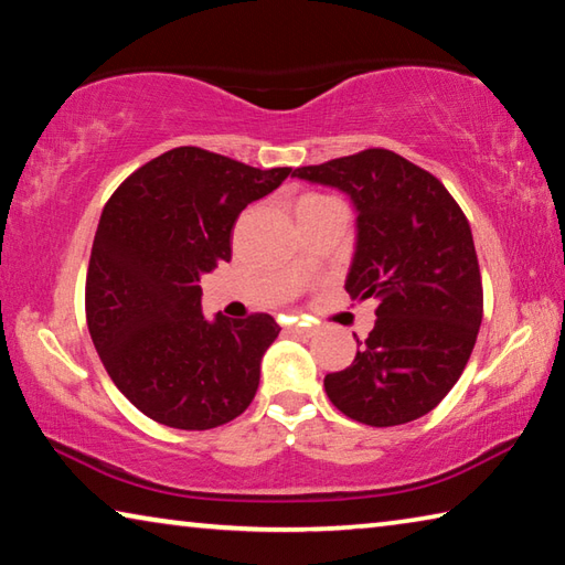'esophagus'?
<instances>
[{
  "label": "esophagus",
  "instance_id": "obj_1",
  "mask_svg": "<svg viewBox=\"0 0 565 565\" xmlns=\"http://www.w3.org/2000/svg\"><path fill=\"white\" fill-rule=\"evenodd\" d=\"M289 331L294 333V337L309 339V337H313V331H317V329H313V327H303V323H294V327H291Z\"/></svg>",
  "mask_w": 565,
  "mask_h": 565
}]
</instances>
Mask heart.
<instances>
[{
  "label": "heart",
  "instance_id": "obj_1",
  "mask_svg": "<svg viewBox=\"0 0 565 565\" xmlns=\"http://www.w3.org/2000/svg\"><path fill=\"white\" fill-rule=\"evenodd\" d=\"M321 202H329V196H321V194H306L299 199V204H296V212L306 206H313V204H321Z\"/></svg>",
  "mask_w": 565,
  "mask_h": 565
}]
</instances>
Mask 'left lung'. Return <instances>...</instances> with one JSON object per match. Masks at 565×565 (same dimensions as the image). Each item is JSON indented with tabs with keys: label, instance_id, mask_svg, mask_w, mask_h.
<instances>
[{
	"label": "left lung",
	"instance_id": "obj_1",
	"mask_svg": "<svg viewBox=\"0 0 565 565\" xmlns=\"http://www.w3.org/2000/svg\"><path fill=\"white\" fill-rule=\"evenodd\" d=\"M291 177L343 191L356 206L351 299H374L356 359L323 388L341 414L398 426L441 404L471 359L483 286L471 226L446 186L388 149H366Z\"/></svg>",
	"mask_w": 565,
	"mask_h": 565
}]
</instances>
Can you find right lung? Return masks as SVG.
Instances as JSON below:
<instances>
[{"mask_svg": "<svg viewBox=\"0 0 565 565\" xmlns=\"http://www.w3.org/2000/svg\"><path fill=\"white\" fill-rule=\"evenodd\" d=\"M289 174L177 147L124 179L104 206L87 327L114 384L157 424L206 431L254 401L279 323L269 313L204 319L199 279L232 259L238 214Z\"/></svg>", "mask_w": 565, "mask_h": 565, "instance_id": "right-lung-1", "label": "right lung"}]
</instances>
